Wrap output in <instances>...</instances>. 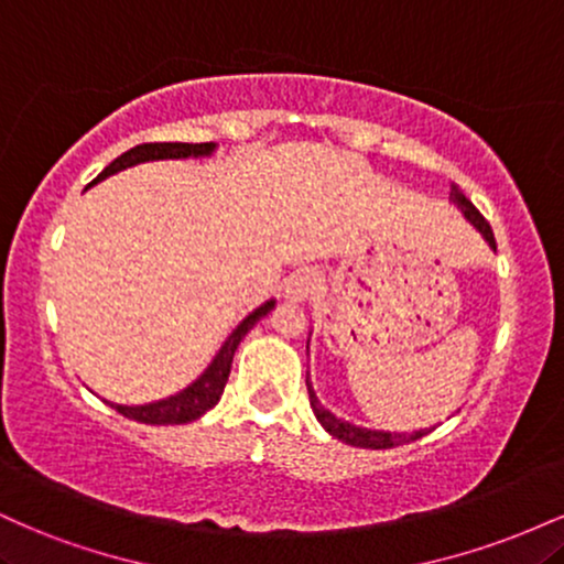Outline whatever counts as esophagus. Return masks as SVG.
I'll list each match as a JSON object with an SVG mask.
<instances>
[{"mask_svg": "<svg viewBox=\"0 0 564 564\" xmlns=\"http://www.w3.org/2000/svg\"><path fill=\"white\" fill-rule=\"evenodd\" d=\"M318 286H321L318 273L310 268H302L286 278V296L291 302H302L307 300V296H313L315 291H318Z\"/></svg>", "mask_w": 564, "mask_h": 564, "instance_id": "esophagus-1", "label": "esophagus"}]
</instances>
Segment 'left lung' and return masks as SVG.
I'll return each instance as SVG.
<instances>
[{
  "label": "left lung",
  "instance_id": "1",
  "mask_svg": "<svg viewBox=\"0 0 564 564\" xmlns=\"http://www.w3.org/2000/svg\"><path fill=\"white\" fill-rule=\"evenodd\" d=\"M451 198H453V204H456L458 209L464 212V217H467L469 223L482 232L485 241H488L496 249V236H494V230H490V223L480 215V212L475 209V204H471V200L464 196L462 187L453 185L451 187ZM307 392H310V405H313L315 419H318V422L323 424V430H326L328 435H334L336 440H341V443L355 445V448L384 451V448H394V445L411 443V440H419V437L426 435V430H419V432H413V435H405V432L364 430V426H355V424H349V422H341V419H336L332 411H326V408L318 403V398H315L313 384H310V381H307Z\"/></svg>",
  "mask_w": 564,
  "mask_h": 564
}]
</instances>
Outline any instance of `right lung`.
Instances as JSON below:
<instances>
[{
    "mask_svg": "<svg viewBox=\"0 0 564 564\" xmlns=\"http://www.w3.org/2000/svg\"><path fill=\"white\" fill-rule=\"evenodd\" d=\"M215 151V142H142V145L129 148L127 153H121L119 159H113L111 164L106 166L89 185L100 183V180L111 177V174L127 170V166L142 164V161H156V159H187V156H209ZM275 307V302H264L262 307H257L254 313L246 315L241 321V326L236 328L228 336L223 349L217 352V358L212 360V366L206 368L200 377L193 381L191 387L183 392L172 394L166 400H156V403H148V405H116L111 403V408L121 413V416L134 419V422L142 424H187V422H196L198 416H204L209 408H215L223 398L225 384H228L230 377V366H232V355H236L238 345L246 334L254 328V323L264 318L270 310Z\"/></svg>",
    "mask_w": 564,
    "mask_h": 564,
    "instance_id": "right-lung-1",
    "label": "right lung"
}]
</instances>
